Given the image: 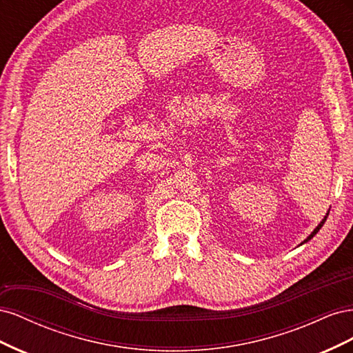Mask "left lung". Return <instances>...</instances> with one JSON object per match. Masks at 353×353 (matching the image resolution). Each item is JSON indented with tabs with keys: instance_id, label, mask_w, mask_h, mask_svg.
Returning a JSON list of instances; mask_svg holds the SVG:
<instances>
[{
	"instance_id": "1",
	"label": "left lung",
	"mask_w": 353,
	"mask_h": 353,
	"mask_svg": "<svg viewBox=\"0 0 353 353\" xmlns=\"http://www.w3.org/2000/svg\"><path fill=\"white\" fill-rule=\"evenodd\" d=\"M327 216H328V212H327V215H325V216H324V218H323V221H321V222H319V223H318V225H316V228H315V230H314V231H312V232H311V234H309V236H307V237H306V239H305V240H303V241H302V243H301V244H299V245H302V244H305V243H307V241H309V240H311V239H314V236H315V234H316V232H318V231H319V230H321V228H323V225H324V222H325V221H327Z\"/></svg>"
}]
</instances>
